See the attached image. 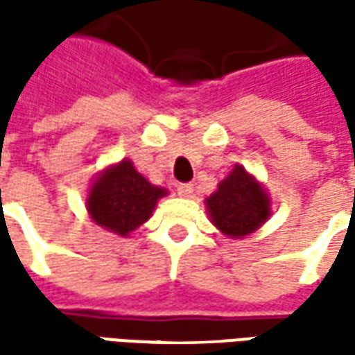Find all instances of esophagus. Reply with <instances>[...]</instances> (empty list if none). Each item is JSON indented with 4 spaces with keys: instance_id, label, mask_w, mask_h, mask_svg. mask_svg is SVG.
<instances>
[{
    "instance_id": "obj_1",
    "label": "esophagus",
    "mask_w": 355,
    "mask_h": 355,
    "mask_svg": "<svg viewBox=\"0 0 355 355\" xmlns=\"http://www.w3.org/2000/svg\"><path fill=\"white\" fill-rule=\"evenodd\" d=\"M191 193H193V185L191 184L178 185V196H180V198H191Z\"/></svg>"
}]
</instances>
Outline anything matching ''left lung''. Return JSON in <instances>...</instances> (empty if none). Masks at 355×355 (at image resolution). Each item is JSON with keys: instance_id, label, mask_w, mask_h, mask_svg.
I'll return each instance as SVG.
<instances>
[{"instance_id": "left-lung-1", "label": "left lung", "mask_w": 355, "mask_h": 355, "mask_svg": "<svg viewBox=\"0 0 355 355\" xmlns=\"http://www.w3.org/2000/svg\"><path fill=\"white\" fill-rule=\"evenodd\" d=\"M209 221L229 239H243L265 225L272 201L265 185L243 166H235L217 189L205 198Z\"/></svg>"}]
</instances>
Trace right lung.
Here are the masks:
<instances>
[{
	"mask_svg": "<svg viewBox=\"0 0 355 355\" xmlns=\"http://www.w3.org/2000/svg\"><path fill=\"white\" fill-rule=\"evenodd\" d=\"M170 191L148 182L124 157L96 173L85 199L92 223L120 237L144 225L156 209L157 201Z\"/></svg>",
	"mask_w": 355,
	"mask_h": 355,
	"instance_id": "add662e5",
	"label": "right lung"
}]
</instances>
